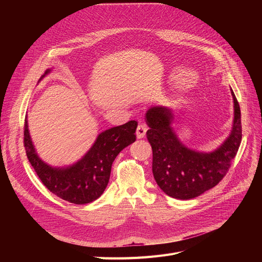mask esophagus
Masks as SVG:
<instances>
[{
  "label": "esophagus",
  "mask_w": 262,
  "mask_h": 262,
  "mask_svg": "<svg viewBox=\"0 0 262 262\" xmlns=\"http://www.w3.org/2000/svg\"><path fill=\"white\" fill-rule=\"evenodd\" d=\"M145 133H146V126L144 125V124H140V125H138V127H137V130H136L137 138L138 139L143 138V137L145 136Z\"/></svg>",
  "instance_id": "obj_1"
}]
</instances>
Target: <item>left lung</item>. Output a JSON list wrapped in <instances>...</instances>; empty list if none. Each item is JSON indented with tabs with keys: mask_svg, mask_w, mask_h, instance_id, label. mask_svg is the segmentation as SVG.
<instances>
[{
	"mask_svg": "<svg viewBox=\"0 0 262 262\" xmlns=\"http://www.w3.org/2000/svg\"><path fill=\"white\" fill-rule=\"evenodd\" d=\"M229 136L211 152L192 149L178 138L172 124L174 115L166 106H152L145 113L149 129L147 140L153 149V175L167 195L178 200L194 199L216 186L228 171L242 139L241 113L236 95Z\"/></svg>",
	"mask_w": 262,
	"mask_h": 262,
	"instance_id": "obj_1",
	"label": "left lung"
}]
</instances>
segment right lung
Returning a JSON list of instances; mask_svg holds the SVG:
<instances>
[{
    "mask_svg": "<svg viewBox=\"0 0 262 262\" xmlns=\"http://www.w3.org/2000/svg\"><path fill=\"white\" fill-rule=\"evenodd\" d=\"M51 71L52 69H48L39 81ZM137 125V121H129L106 129L98 135L92 146L79 160L66 167H53L39 157L31 138L26 117L24 146L32 167L52 193L70 203L84 205L103 194L116 157L122 149L136 141Z\"/></svg>",
    "mask_w": 262,
    "mask_h": 262,
    "instance_id": "right-lung-1",
    "label": "right lung"
}]
</instances>
